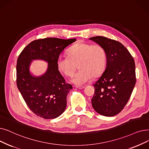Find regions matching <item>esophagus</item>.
Wrapping results in <instances>:
<instances>
[{
    "label": "esophagus",
    "mask_w": 149,
    "mask_h": 149,
    "mask_svg": "<svg viewBox=\"0 0 149 149\" xmlns=\"http://www.w3.org/2000/svg\"><path fill=\"white\" fill-rule=\"evenodd\" d=\"M77 88H79V89H83L85 88V86H75Z\"/></svg>",
    "instance_id": "34e87169"
}]
</instances>
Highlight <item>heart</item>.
<instances>
[{
  "instance_id": "obj_1",
  "label": "heart",
  "mask_w": 149,
  "mask_h": 149,
  "mask_svg": "<svg viewBox=\"0 0 149 149\" xmlns=\"http://www.w3.org/2000/svg\"><path fill=\"white\" fill-rule=\"evenodd\" d=\"M67 54L58 56L56 66L64 75L70 77L78 66L79 70L71 79L75 85H83L91 77L100 76L106 68L107 52L101 45L79 42L69 47Z\"/></svg>"
}]
</instances>
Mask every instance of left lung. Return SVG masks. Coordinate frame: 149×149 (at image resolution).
Returning <instances> with one entry per match:
<instances>
[{
	"label": "left lung",
	"instance_id": "8db88e82",
	"mask_svg": "<svg viewBox=\"0 0 149 149\" xmlns=\"http://www.w3.org/2000/svg\"><path fill=\"white\" fill-rule=\"evenodd\" d=\"M105 48L106 69L95 82L91 100L93 108L101 115L114 116L126 105L136 83L133 56L120 42L104 36L89 38Z\"/></svg>",
	"mask_w": 149,
	"mask_h": 149
}]
</instances>
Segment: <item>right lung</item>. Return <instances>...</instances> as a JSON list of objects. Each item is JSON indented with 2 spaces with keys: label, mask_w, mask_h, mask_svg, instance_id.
Wrapping results in <instances>:
<instances>
[{
  "label": "right lung",
  "mask_w": 149,
  "mask_h": 149,
  "mask_svg": "<svg viewBox=\"0 0 149 149\" xmlns=\"http://www.w3.org/2000/svg\"><path fill=\"white\" fill-rule=\"evenodd\" d=\"M76 39L46 38L34 40L21 52L17 61L16 83L31 111L42 118L55 119L65 110L67 95L72 86L66 83L56 66V59ZM41 59L49 64L47 72L36 77L29 73L31 60Z\"/></svg>",
  "instance_id": "obj_1"
}]
</instances>
